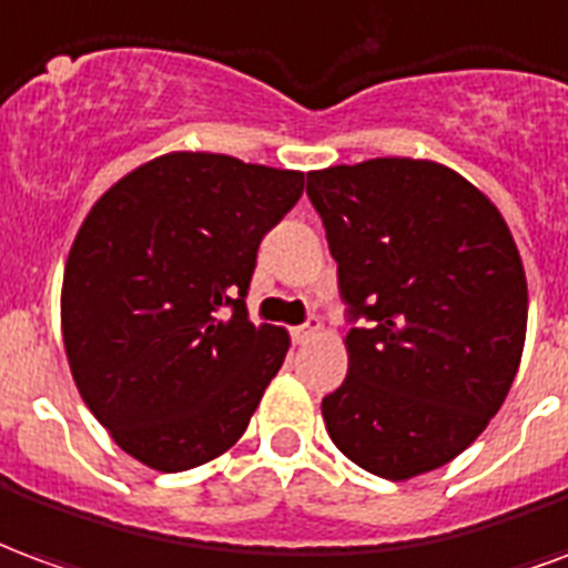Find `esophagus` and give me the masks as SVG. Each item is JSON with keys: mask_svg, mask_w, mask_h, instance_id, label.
Here are the masks:
<instances>
[{"mask_svg": "<svg viewBox=\"0 0 568 568\" xmlns=\"http://www.w3.org/2000/svg\"><path fill=\"white\" fill-rule=\"evenodd\" d=\"M321 324L317 321H308V324H300L290 329V338H293V345H305V342H312L314 335H317Z\"/></svg>", "mask_w": 568, "mask_h": 568, "instance_id": "1", "label": "esophagus"}]
</instances>
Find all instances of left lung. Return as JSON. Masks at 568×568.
I'll return each mask as SVG.
<instances>
[{
	"label": "left lung",
	"mask_w": 568,
	"mask_h": 568,
	"mask_svg": "<svg viewBox=\"0 0 568 568\" xmlns=\"http://www.w3.org/2000/svg\"><path fill=\"white\" fill-rule=\"evenodd\" d=\"M305 190L354 324L347 378L321 405L326 433L378 478L438 469L481 436L520 366L515 239L481 190L429 160L329 165Z\"/></svg>",
	"instance_id": "left-lung-1"
}]
</instances>
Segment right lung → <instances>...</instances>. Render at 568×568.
I'll list each match as a JSON object with an SVG mask.
<instances>
[{
    "label": "right lung",
    "instance_id": "1",
    "mask_svg": "<svg viewBox=\"0 0 568 568\" xmlns=\"http://www.w3.org/2000/svg\"><path fill=\"white\" fill-rule=\"evenodd\" d=\"M305 175L223 153H165L120 178L74 235L63 342L78 393L130 457L184 471L221 457L287 357L254 326L247 287L263 235Z\"/></svg>",
    "mask_w": 568,
    "mask_h": 568
}]
</instances>
